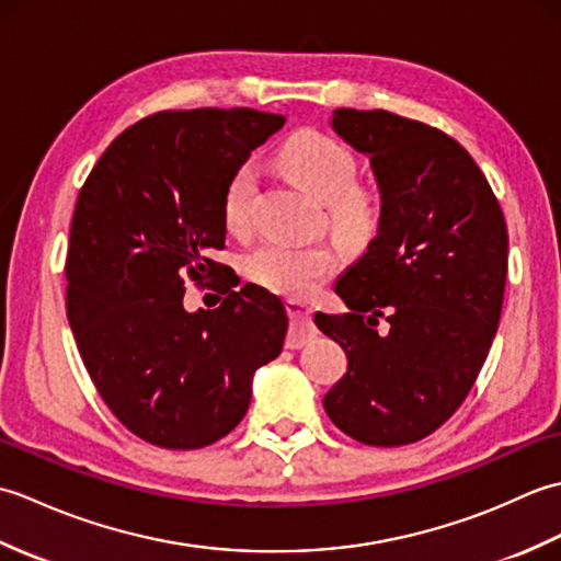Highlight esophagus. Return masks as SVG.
Returning <instances> with one entry per match:
<instances>
[{
  "instance_id": "1",
  "label": "esophagus",
  "mask_w": 561,
  "mask_h": 561,
  "mask_svg": "<svg viewBox=\"0 0 561 561\" xmlns=\"http://www.w3.org/2000/svg\"><path fill=\"white\" fill-rule=\"evenodd\" d=\"M287 313H289V318H291V323H301L304 328L301 330H294L291 335L287 337V347L289 350H299V347H304L306 344V340L313 335V320H311V316H313V311L311 308H308L304 301H299V299H289L287 301Z\"/></svg>"
}]
</instances>
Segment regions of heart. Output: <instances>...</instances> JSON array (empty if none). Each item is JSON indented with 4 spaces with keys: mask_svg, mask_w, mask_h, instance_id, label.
<instances>
[{
    "mask_svg": "<svg viewBox=\"0 0 561 561\" xmlns=\"http://www.w3.org/2000/svg\"><path fill=\"white\" fill-rule=\"evenodd\" d=\"M279 171L325 205L328 229L344 245L364 248L374 241L383 219V202L374 187L354 183V153L316 129L291 135L277 151ZM257 190L253 163H243L224 187L221 214L229 231H243ZM243 270L260 287L284 296H308L337 270V253L328 243L267 241L250 250Z\"/></svg>",
    "mask_w": 561,
    "mask_h": 561,
    "instance_id": "heart-1",
    "label": "heart"
}]
</instances>
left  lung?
Returning a JSON list of instances; mask_svg holds the SVG:
<instances>
[{
  "label": "left lung",
  "instance_id": "left-lung-1",
  "mask_svg": "<svg viewBox=\"0 0 561 561\" xmlns=\"http://www.w3.org/2000/svg\"><path fill=\"white\" fill-rule=\"evenodd\" d=\"M330 125L371 161L383 219L335 284L350 313H316L350 362L323 404L359 444H414L460 408L490 354L508 265L504 211L470 153L432 125L354 108ZM380 317L388 333L375 330Z\"/></svg>",
  "mask_w": 561,
  "mask_h": 561
}]
</instances>
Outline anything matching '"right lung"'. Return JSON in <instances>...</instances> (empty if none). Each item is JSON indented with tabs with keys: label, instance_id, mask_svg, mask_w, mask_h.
<instances>
[{
	"label": "right lung",
	"instance_id": "right-lung-1",
	"mask_svg": "<svg viewBox=\"0 0 561 561\" xmlns=\"http://www.w3.org/2000/svg\"><path fill=\"white\" fill-rule=\"evenodd\" d=\"M284 115L163 111L127 127L79 190L67 250V320L83 366L135 436L205 448L243 420L260 366L277 359L289 318L257 284H218L219 309L187 314L185 273L217 283L224 187Z\"/></svg>",
	"mask_w": 561,
	"mask_h": 561
}]
</instances>
